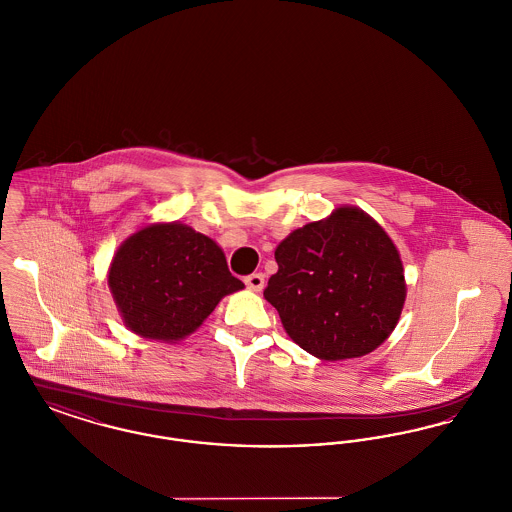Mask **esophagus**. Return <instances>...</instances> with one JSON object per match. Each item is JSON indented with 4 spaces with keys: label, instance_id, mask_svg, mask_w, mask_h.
<instances>
[{
    "label": "esophagus",
    "instance_id": "obj_1",
    "mask_svg": "<svg viewBox=\"0 0 512 512\" xmlns=\"http://www.w3.org/2000/svg\"><path fill=\"white\" fill-rule=\"evenodd\" d=\"M244 282L245 286H247L249 290H253V292H261V290H263V286H265V274H261V272H253V274L245 276Z\"/></svg>",
    "mask_w": 512,
    "mask_h": 512
}]
</instances>
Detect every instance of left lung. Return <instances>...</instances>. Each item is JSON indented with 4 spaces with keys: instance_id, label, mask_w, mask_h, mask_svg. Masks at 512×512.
Returning <instances> with one entry per match:
<instances>
[{
    "instance_id": "obj_1",
    "label": "left lung",
    "mask_w": 512,
    "mask_h": 512,
    "mask_svg": "<svg viewBox=\"0 0 512 512\" xmlns=\"http://www.w3.org/2000/svg\"><path fill=\"white\" fill-rule=\"evenodd\" d=\"M278 272L265 299L301 349L324 361L374 351L405 303L399 253L378 222L357 207L292 232L274 251Z\"/></svg>"
}]
</instances>
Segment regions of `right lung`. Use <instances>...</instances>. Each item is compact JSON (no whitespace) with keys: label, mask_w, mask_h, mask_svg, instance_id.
<instances>
[{"label":"right lung","mask_w":512,"mask_h":512,"mask_svg":"<svg viewBox=\"0 0 512 512\" xmlns=\"http://www.w3.org/2000/svg\"><path fill=\"white\" fill-rule=\"evenodd\" d=\"M109 288L126 326L149 340L176 341L244 288L211 238L186 224H151L113 257Z\"/></svg>","instance_id":"1"}]
</instances>
